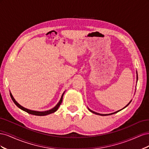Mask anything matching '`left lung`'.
Instances as JSON below:
<instances>
[{"label":"left lung","instance_id":"left-lung-1","mask_svg":"<svg viewBox=\"0 0 149 149\" xmlns=\"http://www.w3.org/2000/svg\"><path fill=\"white\" fill-rule=\"evenodd\" d=\"M136 74H137V80H138V74H137V72L136 71ZM131 101H132V100L130 101L127 105H126L124 108H123V109H120V110H119V111H116V112H112V113H111V114H100V113H97V112H94V111H92V110H91L90 109H89L88 108V110L90 111V112H93V113H94V114H97V115H101V116H107V115H111V114H115V113H117V112H119L120 111H121V110H123V109H124V108H125L126 107H127L129 104L131 102Z\"/></svg>","mask_w":149,"mask_h":149}]
</instances>
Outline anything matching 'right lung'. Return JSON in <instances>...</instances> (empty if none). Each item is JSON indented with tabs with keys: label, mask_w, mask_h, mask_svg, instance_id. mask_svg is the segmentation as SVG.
I'll return each mask as SVG.
<instances>
[{
	"label": "right lung",
	"mask_w": 149,
	"mask_h": 149,
	"mask_svg": "<svg viewBox=\"0 0 149 149\" xmlns=\"http://www.w3.org/2000/svg\"><path fill=\"white\" fill-rule=\"evenodd\" d=\"M65 93V91L62 94L61 97V98H60V100L59 101V102H58V104H56L55 107H53L52 109H51L48 110V111H33V110H30V109H26V108H25V107H23L22 106H21V105L20 104L18 103V102L15 101V100L14 99V97H13L12 94V93H11L10 91V97H11V98H12V101H13V102H14V103L15 104V105H16L18 107L20 108V109L23 110V111L26 112H27V113L30 114L35 115V116H47V115H48V114H49L53 113V112H56V111L58 110V107H59V106H60V104H61V102H62L63 97V95H64Z\"/></svg>",
	"instance_id": "1"
}]
</instances>
